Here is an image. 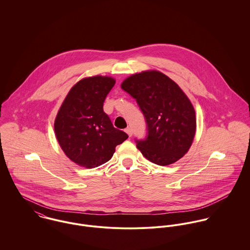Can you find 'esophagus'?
I'll list each match as a JSON object with an SVG mask.
<instances>
[{"label":"esophagus","mask_w":250,"mask_h":250,"mask_svg":"<svg viewBox=\"0 0 250 250\" xmlns=\"http://www.w3.org/2000/svg\"><path fill=\"white\" fill-rule=\"evenodd\" d=\"M125 132L127 133V135H128L130 138L132 137V135H133V130H132V128H130V127L126 128V129H125Z\"/></svg>","instance_id":"obj_1"}]
</instances>
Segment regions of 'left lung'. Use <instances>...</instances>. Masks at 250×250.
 I'll list each match as a JSON object with an SVG mask.
<instances>
[{
	"mask_svg": "<svg viewBox=\"0 0 250 250\" xmlns=\"http://www.w3.org/2000/svg\"><path fill=\"white\" fill-rule=\"evenodd\" d=\"M121 88L141 107L147 136L136 141L138 149L159 166L180 160L191 146L196 131L195 110L178 84L156 70L134 74L123 81Z\"/></svg>",
	"mask_w": 250,
	"mask_h": 250,
	"instance_id": "obj_1",
	"label": "left lung"
}]
</instances>
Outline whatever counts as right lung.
I'll use <instances>...</instances> for the list:
<instances>
[{
    "label": "right lung",
    "mask_w": 250,
    "mask_h": 250,
    "mask_svg": "<svg viewBox=\"0 0 250 250\" xmlns=\"http://www.w3.org/2000/svg\"><path fill=\"white\" fill-rule=\"evenodd\" d=\"M115 80L93 76L79 81L60 107L54 128L64 154L78 166L93 168L109 161L128 135L113 127L103 104Z\"/></svg>",
    "instance_id": "right-lung-1"
}]
</instances>
